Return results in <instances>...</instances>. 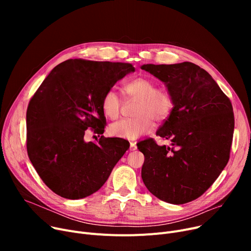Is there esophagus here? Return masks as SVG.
<instances>
[{
  "label": "esophagus",
  "mask_w": 251,
  "mask_h": 251,
  "mask_svg": "<svg viewBox=\"0 0 251 251\" xmlns=\"http://www.w3.org/2000/svg\"><path fill=\"white\" fill-rule=\"evenodd\" d=\"M137 147H136V142H130V151H136Z\"/></svg>",
  "instance_id": "esophagus-1"
}]
</instances>
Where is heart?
<instances>
[{"instance_id":"1","label":"heart","mask_w":251,"mask_h":251,"mask_svg":"<svg viewBox=\"0 0 251 251\" xmlns=\"http://www.w3.org/2000/svg\"><path fill=\"white\" fill-rule=\"evenodd\" d=\"M128 97L137 100L133 119H122L110 125L109 132L115 137L136 139L150 133L153 128V119L164 121L173 109V99L165 88H156L151 78L139 77L124 86ZM101 109L108 118H118L121 110V99L115 88H110L102 97Z\"/></svg>"}]
</instances>
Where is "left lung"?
I'll use <instances>...</instances> for the list:
<instances>
[{
  "instance_id": "left-lung-1",
  "label": "left lung",
  "mask_w": 251,
  "mask_h": 251,
  "mask_svg": "<svg viewBox=\"0 0 251 251\" xmlns=\"http://www.w3.org/2000/svg\"><path fill=\"white\" fill-rule=\"evenodd\" d=\"M163 81L173 109L156 135L137 143L144 154L141 178L157 199L183 204L199 199L226 167L234 133L230 100L204 69L190 62L140 67Z\"/></svg>"
}]
</instances>
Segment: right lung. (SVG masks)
Returning <instances> with one entry per match:
<instances>
[{
	"label": "right lung",
	"mask_w": 251,
	"mask_h": 251,
	"mask_svg": "<svg viewBox=\"0 0 251 251\" xmlns=\"http://www.w3.org/2000/svg\"><path fill=\"white\" fill-rule=\"evenodd\" d=\"M135 69L128 63L70 59L57 65L38 87L26 113L27 153L46 185L68 200L97 192L129 149L125 140H84L102 134L105 91Z\"/></svg>",
	"instance_id": "obj_1"
}]
</instances>
